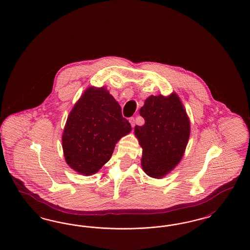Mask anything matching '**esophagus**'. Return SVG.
<instances>
[{
  "mask_svg": "<svg viewBox=\"0 0 250 250\" xmlns=\"http://www.w3.org/2000/svg\"><path fill=\"white\" fill-rule=\"evenodd\" d=\"M129 122H130L131 126L134 127L135 125H136V120H135V118H134V117H131L130 119H129Z\"/></svg>",
  "mask_w": 250,
  "mask_h": 250,
  "instance_id": "obj_1",
  "label": "esophagus"
}]
</instances>
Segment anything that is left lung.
<instances>
[{"label": "left lung", "instance_id": "1", "mask_svg": "<svg viewBox=\"0 0 250 250\" xmlns=\"http://www.w3.org/2000/svg\"><path fill=\"white\" fill-rule=\"evenodd\" d=\"M144 125L135 126L143 148L142 166L152 178H162L182 159L190 134V123L178 95H151L141 107Z\"/></svg>", "mask_w": 250, "mask_h": 250}]
</instances>
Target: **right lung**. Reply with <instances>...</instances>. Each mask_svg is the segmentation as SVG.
Wrapping results in <instances>:
<instances>
[{
	"instance_id": "1",
	"label": "right lung",
	"mask_w": 250,
	"mask_h": 250,
	"mask_svg": "<svg viewBox=\"0 0 250 250\" xmlns=\"http://www.w3.org/2000/svg\"><path fill=\"white\" fill-rule=\"evenodd\" d=\"M130 131L129 122L107 89L89 87L67 117L62 137L65 161L80 174H95Z\"/></svg>"
}]
</instances>
